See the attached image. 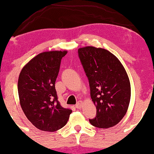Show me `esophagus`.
<instances>
[{
  "label": "esophagus",
  "mask_w": 154,
  "mask_h": 154,
  "mask_svg": "<svg viewBox=\"0 0 154 154\" xmlns=\"http://www.w3.org/2000/svg\"><path fill=\"white\" fill-rule=\"evenodd\" d=\"M76 108L78 109H80L82 108V103H81V101L77 102V103L76 104Z\"/></svg>",
  "instance_id": "34e87169"
}]
</instances>
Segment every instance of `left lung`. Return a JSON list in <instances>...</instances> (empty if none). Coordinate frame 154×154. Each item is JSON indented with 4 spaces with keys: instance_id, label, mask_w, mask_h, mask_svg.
<instances>
[{
    "instance_id": "left-lung-1",
    "label": "left lung",
    "mask_w": 154,
    "mask_h": 154,
    "mask_svg": "<svg viewBox=\"0 0 154 154\" xmlns=\"http://www.w3.org/2000/svg\"><path fill=\"white\" fill-rule=\"evenodd\" d=\"M87 76L96 116L89 119L99 128L114 127L128 111L131 96L130 79L119 60L109 51L88 46L78 49Z\"/></svg>"
}]
</instances>
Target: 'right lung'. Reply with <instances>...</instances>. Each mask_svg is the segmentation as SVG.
<instances>
[{
    "instance_id": "right-lung-1",
    "label": "right lung",
    "mask_w": 154,
    "mask_h": 154,
    "mask_svg": "<svg viewBox=\"0 0 154 154\" xmlns=\"http://www.w3.org/2000/svg\"><path fill=\"white\" fill-rule=\"evenodd\" d=\"M66 53H41L26 63L19 75L21 107L29 122L43 131L54 132L62 128L72 112L61 106L55 88L61 59Z\"/></svg>"
}]
</instances>
